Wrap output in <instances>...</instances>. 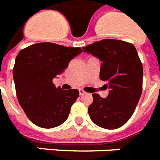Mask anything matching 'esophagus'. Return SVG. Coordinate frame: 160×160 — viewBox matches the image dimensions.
I'll return each instance as SVG.
<instances>
[{"label":"esophagus","instance_id":"34e87169","mask_svg":"<svg viewBox=\"0 0 160 160\" xmlns=\"http://www.w3.org/2000/svg\"><path fill=\"white\" fill-rule=\"evenodd\" d=\"M85 92H84L83 90H82V89H79V94H80V96H82V95H84V94H85Z\"/></svg>","mask_w":160,"mask_h":160}]
</instances>
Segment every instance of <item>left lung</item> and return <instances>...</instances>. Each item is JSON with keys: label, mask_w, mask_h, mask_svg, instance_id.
<instances>
[{"label": "left lung", "mask_w": 160, "mask_h": 160, "mask_svg": "<svg viewBox=\"0 0 160 160\" xmlns=\"http://www.w3.org/2000/svg\"><path fill=\"white\" fill-rule=\"evenodd\" d=\"M82 49L102 61L100 78L110 89L107 98L92 94L91 120L102 128H119L131 118L142 93L143 66L136 48L128 42L106 39Z\"/></svg>", "instance_id": "obj_1"}]
</instances>
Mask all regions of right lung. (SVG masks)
Wrapping results in <instances>:
<instances>
[{"instance_id":"right-lung-1","label":"right lung","mask_w":160,"mask_h":160,"mask_svg":"<svg viewBox=\"0 0 160 160\" xmlns=\"http://www.w3.org/2000/svg\"><path fill=\"white\" fill-rule=\"evenodd\" d=\"M81 48L44 42L20 50L15 58L13 78L20 107L30 121L41 128L62 125L68 117L79 92L56 88L53 79L67 68Z\"/></svg>"}]
</instances>
